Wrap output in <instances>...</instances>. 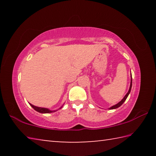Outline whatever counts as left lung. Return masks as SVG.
I'll use <instances>...</instances> for the list:
<instances>
[{
    "instance_id": "obj_1",
    "label": "left lung",
    "mask_w": 156,
    "mask_h": 156,
    "mask_svg": "<svg viewBox=\"0 0 156 156\" xmlns=\"http://www.w3.org/2000/svg\"><path fill=\"white\" fill-rule=\"evenodd\" d=\"M131 87H132V78H131V84H130V87H129V91L127 92V94H126V95H125V96L123 98V99L121 100V101L120 102H118V104H116L115 105H114V106H112V107H110L109 108V109H116V108H118L119 107H120L121 105H122L123 103H124V102L126 100V99L127 98V97H128V96H129V93H130V91H131Z\"/></svg>"
}]
</instances>
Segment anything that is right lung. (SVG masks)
<instances>
[{
  "instance_id": "obj_1",
  "label": "right lung",
  "mask_w": 156,
  "mask_h": 156,
  "mask_svg": "<svg viewBox=\"0 0 156 156\" xmlns=\"http://www.w3.org/2000/svg\"><path fill=\"white\" fill-rule=\"evenodd\" d=\"M30 105L31 106V107L33 108L34 110H36V112H38L39 113H51V112H54L56 111H51L48 109H46V108H42V107H38L34 106V105H31L30 103Z\"/></svg>"
}]
</instances>
